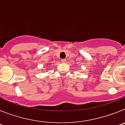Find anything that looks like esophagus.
<instances>
[{"instance_id": "obj_1", "label": "esophagus", "mask_w": 125, "mask_h": 125, "mask_svg": "<svg viewBox=\"0 0 125 125\" xmlns=\"http://www.w3.org/2000/svg\"><path fill=\"white\" fill-rule=\"evenodd\" d=\"M61 61H62V62H66V59H62V60H61Z\"/></svg>"}]
</instances>
